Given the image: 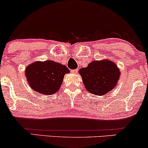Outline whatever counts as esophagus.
<instances>
[{"mask_svg": "<svg viewBox=\"0 0 148 148\" xmlns=\"http://www.w3.org/2000/svg\"><path fill=\"white\" fill-rule=\"evenodd\" d=\"M78 69H72V70H71V72L73 73V74H77L78 72Z\"/></svg>", "mask_w": 148, "mask_h": 148, "instance_id": "1", "label": "esophagus"}]
</instances>
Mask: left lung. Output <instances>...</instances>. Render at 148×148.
<instances>
[{"label": "left lung", "mask_w": 148, "mask_h": 148, "mask_svg": "<svg viewBox=\"0 0 148 148\" xmlns=\"http://www.w3.org/2000/svg\"><path fill=\"white\" fill-rule=\"evenodd\" d=\"M85 88L95 95H103L115 86L120 72L115 62L109 60H95L79 71Z\"/></svg>", "instance_id": "1"}]
</instances>
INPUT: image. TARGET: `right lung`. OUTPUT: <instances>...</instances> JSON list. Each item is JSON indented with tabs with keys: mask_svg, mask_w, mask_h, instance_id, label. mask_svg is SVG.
Masks as SVG:
<instances>
[{
	"mask_svg": "<svg viewBox=\"0 0 148 148\" xmlns=\"http://www.w3.org/2000/svg\"><path fill=\"white\" fill-rule=\"evenodd\" d=\"M25 73L32 89L45 95H50L60 89L64 74L69 73V70L63 64L46 60L36 61L29 64Z\"/></svg>",
	"mask_w": 148,
	"mask_h": 148,
	"instance_id": "add662e5",
	"label": "right lung"
}]
</instances>
